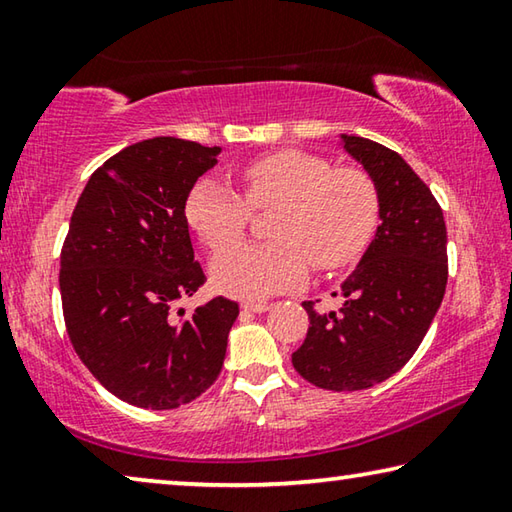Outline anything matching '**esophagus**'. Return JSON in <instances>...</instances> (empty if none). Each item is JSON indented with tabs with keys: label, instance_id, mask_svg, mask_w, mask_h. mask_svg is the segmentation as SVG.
<instances>
[{
	"label": "esophagus",
	"instance_id": "34e87169",
	"mask_svg": "<svg viewBox=\"0 0 512 512\" xmlns=\"http://www.w3.org/2000/svg\"><path fill=\"white\" fill-rule=\"evenodd\" d=\"M241 309H244V311H255V314H262V311L271 309V305H268V302H241Z\"/></svg>",
	"mask_w": 512,
	"mask_h": 512
}]
</instances>
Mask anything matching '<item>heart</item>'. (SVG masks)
<instances>
[{"instance_id": "heart-1", "label": "heart", "mask_w": 512, "mask_h": 512, "mask_svg": "<svg viewBox=\"0 0 512 512\" xmlns=\"http://www.w3.org/2000/svg\"><path fill=\"white\" fill-rule=\"evenodd\" d=\"M239 178L246 198L201 178L185 201L189 228L212 253L244 237L253 210L282 207L275 244L237 246L214 259L212 282L225 296L262 300L296 289L307 280L309 262L336 271L357 262L375 235L377 187L359 169H334L323 155L282 149L250 160Z\"/></svg>"}]
</instances>
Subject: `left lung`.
Listing matches in <instances>:
<instances>
[{
    "label": "left lung",
    "instance_id": "8db88e82",
    "mask_svg": "<svg viewBox=\"0 0 512 512\" xmlns=\"http://www.w3.org/2000/svg\"><path fill=\"white\" fill-rule=\"evenodd\" d=\"M341 142L377 187L381 223L341 284L339 311L302 302L309 329L291 361L325 391H363L420 348L445 296L447 228L431 189L400 153L366 137L341 135Z\"/></svg>",
    "mask_w": 512,
    "mask_h": 512
}]
</instances>
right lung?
Wrapping results in <instances>:
<instances>
[{"mask_svg":"<svg viewBox=\"0 0 512 512\" xmlns=\"http://www.w3.org/2000/svg\"><path fill=\"white\" fill-rule=\"evenodd\" d=\"M219 153L178 137L126 146L92 173L69 221L58 277L69 341L103 388L140 409L205 393L239 316L221 296L171 311L205 284L185 201Z\"/></svg>","mask_w":512,"mask_h":512,"instance_id":"obj_1","label":"right lung"}]
</instances>
